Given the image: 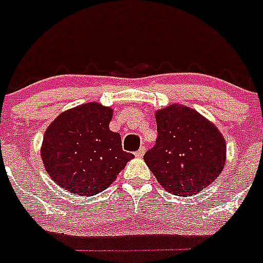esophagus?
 <instances>
[{"label": "esophagus", "instance_id": "esophagus-1", "mask_svg": "<svg viewBox=\"0 0 263 263\" xmlns=\"http://www.w3.org/2000/svg\"><path fill=\"white\" fill-rule=\"evenodd\" d=\"M144 152H145L144 147H140V148H139L138 151L135 152V156H136V158H142V156L144 155Z\"/></svg>", "mask_w": 263, "mask_h": 263}]
</instances>
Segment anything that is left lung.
Here are the masks:
<instances>
[{
    "instance_id": "left-lung-1",
    "label": "left lung",
    "mask_w": 263,
    "mask_h": 263,
    "mask_svg": "<svg viewBox=\"0 0 263 263\" xmlns=\"http://www.w3.org/2000/svg\"><path fill=\"white\" fill-rule=\"evenodd\" d=\"M158 138L144 160L165 191L190 196L217 179L226 160V143L217 127L187 107L156 112Z\"/></svg>"
}]
</instances>
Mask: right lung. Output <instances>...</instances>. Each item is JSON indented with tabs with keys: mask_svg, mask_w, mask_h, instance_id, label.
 <instances>
[{
	"mask_svg": "<svg viewBox=\"0 0 263 263\" xmlns=\"http://www.w3.org/2000/svg\"><path fill=\"white\" fill-rule=\"evenodd\" d=\"M112 109L88 103L61 114L44 135L41 158L48 175L63 189L92 196L111 186L134 154L109 129Z\"/></svg>",
	"mask_w": 263,
	"mask_h": 263,
	"instance_id": "right-lung-1",
	"label": "right lung"
}]
</instances>
